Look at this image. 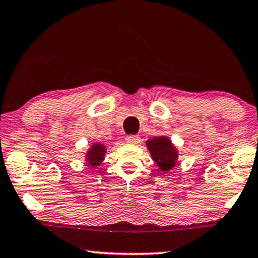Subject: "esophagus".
<instances>
[{"label": "esophagus", "instance_id": "esophagus-1", "mask_svg": "<svg viewBox=\"0 0 258 258\" xmlns=\"http://www.w3.org/2000/svg\"><path fill=\"white\" fill-rule=\"evenodd\" d=\"M126 142L128 143V144H139L140 143V137L138 136H127L126 137Z\"/></svg>", "mask_w": 258, "mask_h": 258}]
</instances>
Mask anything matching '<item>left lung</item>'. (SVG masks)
I'll list each match as a JSON object with an SVG mask.
<instances>
[{
	"mask_svg": "<svg viewBox=\"0 0 258 258\" xmlns=\"http://www.w3.org/2000/svg\"><path fill=\"white\" fill-rule=\"evenodd\" d=\"M151 157L162 171H169L176 165L177 150L167 137H155L146 142Z\"/></svg>",
	"mask_w": 258,
	"mask_h": 258,
	"instance_id": "obj_1",
	"label": "left lung"
}]
</instances>
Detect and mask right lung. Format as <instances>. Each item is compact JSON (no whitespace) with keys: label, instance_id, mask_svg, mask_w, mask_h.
Returning a JSON list of instances; mask_svg holds the SVG:
<instances>
[{"label":"right lung","instance_id":"right-lung-1","mask_svg":"<svg viewBox=\"0 0 258 258\" xmlns=\"http://www.w3.org/2000/svg\"><path fill=\"white\" fill-rule=\"evenodd\" d=\"M105 153H106V148L103 144L95 143V144L91 145V148L88 150L87 156H86V161L88 163V165H90V167L93 168H96L97 165L101 164V162L103 161V158H105Z\"/></svg>","mask_w":258,"mask_h":258}]
</instances>
